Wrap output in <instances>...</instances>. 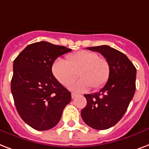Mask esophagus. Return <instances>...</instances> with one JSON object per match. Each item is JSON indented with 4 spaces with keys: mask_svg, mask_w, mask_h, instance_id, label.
<instances>
[{
    "mask_svg": "<svg viewBox=\"0 0 149 149\" xmlns=\"http://www.w3.org/2000/svg\"><path fill=\"white\" fill-rule=\"evenodd\" d=\"M77 95H77V94H75V93H71V98H72V99L75 98Z\"/></svg>",
    "mask_w": 149,
    "mask_h": 149,
    "instance_id": "esophagus-1",
    "label": "esophagus"
}]
</instances>
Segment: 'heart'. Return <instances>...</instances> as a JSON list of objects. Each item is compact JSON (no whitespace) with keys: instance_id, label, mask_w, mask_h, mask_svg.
Masks as SVG:
<instances>
[{"instance_id":"b5f03b06","label":"heart","mask_w":149,"mask_h":149,"mask_svg":"<svg viewBox=\"0 0 149 149\" xmlns=\"http://www.w3.org/2000/svg\"><path fill=\"white\" fill-rule=\"evenodd\" d=\"M54 78L64 86H68L77 78L80 79L70 85L74 92H85L90 87L94 90L103 87L109 78L110 66L106 59L88 50H80L67 56L66 61L57 59L52 65Z\"/></svg>"}]
</instances>
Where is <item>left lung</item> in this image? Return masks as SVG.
Listing matches in <instances>:
<instances>
[{
	"label": "left lung",
	"instance_id": "left-lung-1",
	"mask_svg": "<svg viewBox=\"0 0 149 149\" xmlns=\"http://www.w3.org/2000/svg\"><path fill=\"white\" fill-rule=\"evenodd\" d=\"M99 52L110 66L107 84L99 92L84 95L87 105L81 112L88 126L95 130H106L114 126L123 117L136 89V68L121 52L102 45L87 47Z\"/></svg>",
	"mask_w": 149,
	"mask_h": 149
}]
</instances>
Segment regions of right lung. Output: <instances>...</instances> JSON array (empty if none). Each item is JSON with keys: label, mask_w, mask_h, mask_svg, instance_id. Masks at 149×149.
I'll return each mask as SVG.
<instances>
[{"label": "right lung", "mask_w": 149, "mask_h": 149, "mask_svg": "<svg viewBox=\"0 0 149 149\" xmlns=\"http://www.w3.org/2000/svg\"><path fill=\"white\" fill-rule=\"evenodd\" d=\"M71 51L41 41L27 46L14 61L11 90L15 105L21 118L35 130L56 126L71 102V93L52 73L55 60Z\"/></svg>", "instance_id": "1"}]
</instances>
